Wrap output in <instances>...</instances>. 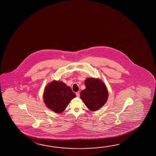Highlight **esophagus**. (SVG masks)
Returning a JSON list of instances; mask_svg holds the SVG:
<instances>
[{"mask_svg": "<svg viewBox=\"0 0 156 156\" xmlns=\"http://www.w3.org/2000/svg\"><path fill=\"white\" fill-rule=\"evenodd\" d=\"M76 96H77L78 97H79V96H80V93H79V92H76Z\"/></svg>", "mask_w": 156, "mask_h": 156, "instance_id": "1", "label": "esophagus"}]
</instances>
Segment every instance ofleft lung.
I'll return each instance as SVG.
<instances>
[{
  "mask_svg": "<svg viewBox=\"0 0 156 156\" xmlns=\"http://www.w3.org/2000/svg\"><path fill=\"white\" fill-rule=\"evenodd\" d=\"M84 83L86 88L80 92V98L90 110H98L107 101V87L101 80L93 78H87Z\"/></svg>",
  "mask_w": 156,
  "mask_h": 156,
  "instance_id": "1",
  "label": "left lung"
}]
</instances>
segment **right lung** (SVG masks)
Here are the masks:
<instances>
[{
    "mask_svg": "<svg viewBox=\"0 0 156 156\" xmlns=\"http://www.w3.org/2000/svg\"><path fill=\"white\" fill-rule=\"evenodd\" d=\"M76 97L70 87L63 82L55 80L47 85L44 93L46 106L56 113L62 112L71 100Z\"/></svg>",
    "mask_w": 156,
    "mask_h": 156,
    "instance_id": "right-lung-1",
    "label": "right lung"
}]
</instances>
